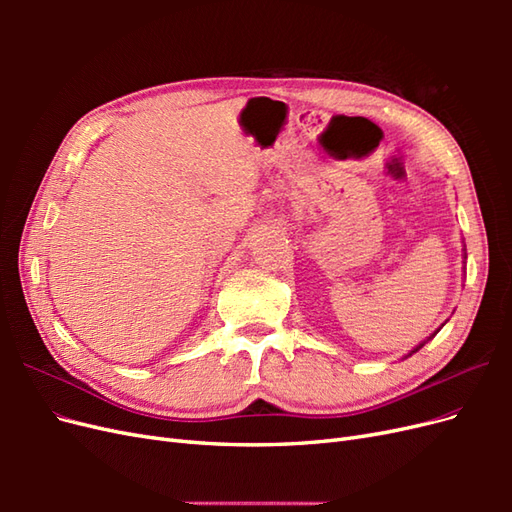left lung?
<instances>
[{
  "mask_svg": "<svg viewBox=\"0 0 512 512\" xmlns=\"http://www.w3.org/2000/svg\"><path fill=\"white\" fill-rule=\"evenodd\" d=\"M431 337H433V335H431ZM423 346H425V344H421V346H418V348H423ZM418 348H414V350H412V352H416V350H418Z\"/></svg>",
  "mask_w": 512,
  "mask_h": 512,
  "instance_id": "8db88e82",
  "label": "left lung"
}]
</instances>
